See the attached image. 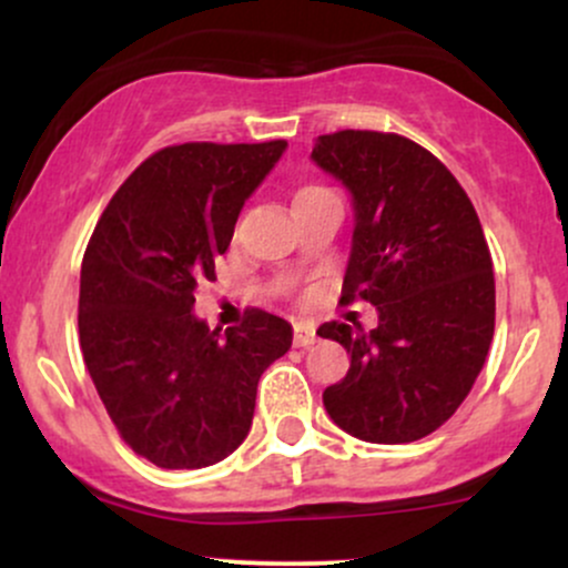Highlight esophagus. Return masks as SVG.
Returning a JSON list of instances; mask_svg holds the SVG:
<instances>
[{
  "label": "esophagus",
  "mask_w": 568,
  "mask_h": 568,
  "mask_svg": "<svg viewBox=\"0 0 568 568\" xmlns=\"http://www.w3.org/2000/svg\"><path fill=\"white\" fill-rule=\"evenodd\" d=\"M315 338V328H310V325H293V344H296V347H312Z\"/></svg>",
  "instance_id": "obj_1"
}]
</instances>
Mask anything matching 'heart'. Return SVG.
Listing matches in <instances>:
<instances>
[{"instance_id": "obj_1", "label": "heart", "mask_w": 568, "mask_h": 568, "mask_svg": "<svg viewBox=\"0 0 568 568\" xmlns=\"http://www.w3.org/2000/svg\"><path fill=\"white\" fill-rule=\"evenodd\" d=\"M312 189H323V186H302V189H298V192H296V194H304V192H312Z\"/></svg>"}]
</instances>
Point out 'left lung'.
<instances>
[{
	"label": "left lung",
	"instance_id": "left-lung-1",
	"mask_svg": "<svg viewBox=\"0 0 568 568\" xmlns=\"http://www.w3.org/2000/svg\"><path fill=\"white\" fill-rule=\"evenodd\" d=\"M312 160L352 194L355 230L342 302L374 304L379 325L323 323L349 371L323 393L344 433L410 443L452 419L494 338V272L470 197L443 162L406 135L338 130Z\"/></svg>",
	"mask_w": 568,
	"mask_h": 568
}]
</instances>
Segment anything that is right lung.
Segmentation results:
<instances>
[{"label": "right lung", "instance_id": "add662e5", "mask_svg": "<svg viewBox=\"0 0 568 568\" xmlns=\"http://www.w3.org/2000/svg\"><path fill=\"white\" fill-rule=\"evenodd\" d=\"M285 146L160 149L116 189L84 251V366L120 438L165 470L230 456L251 429L258 379L291 349V325L264 310L224 334L192 315L194 288L216 280L245 200Z\"/></svg>", "mask_w": 568, "mask_h": 568}]
</instances>
